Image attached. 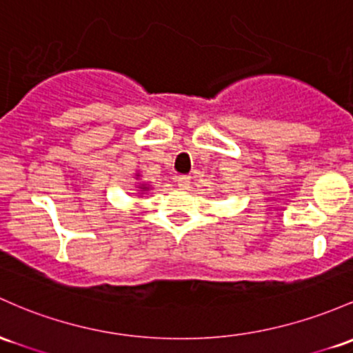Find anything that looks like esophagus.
Instances as JSON below:
<instances>
[{
	"label": "esophagus",
	"mask_w": 353,
	"mask_h": 353,
	"mask_svg": "<svg viewBox=\"0 0 353 353\" xmlns=\"http://www.w3.org/2000/svg\"><path fill=\"white\" fill-rule=\"evenodd\" d=\"M176 183L179 188H188L189 183H191V176H185V174H183V176H177Z\"/></svg>",
	"instance_id": "1"
}]
</instances>
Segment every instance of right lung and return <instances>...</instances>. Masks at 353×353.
Here are the masks:
<instances>
[{"instance_id":"add662e5","label":"right lung","mask_w":353,"mask_h":353,"mask_svg":"<svg viewBox=\"0 0 353 353\" xmlns=\"http://www.w3.org/2000/svg\"><path fill=\"white\" fill-rule=\"evenodd\" d=\"M144 189H145V188H144Z\"/></svg>"}]
</instances>
